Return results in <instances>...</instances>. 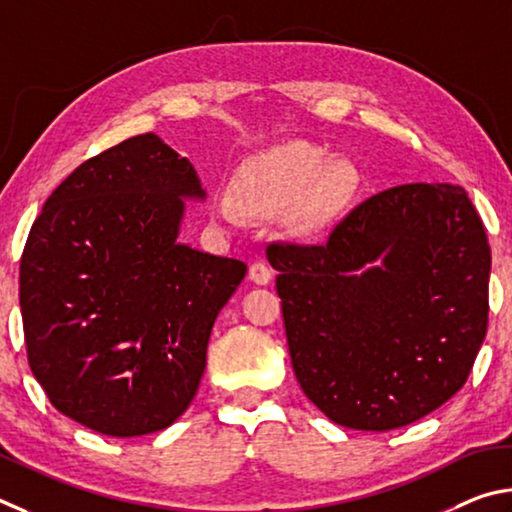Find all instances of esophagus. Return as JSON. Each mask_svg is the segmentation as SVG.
Listing matches in <instances>:
<instances>
[{
    "label": "esophagus",
    "instance_id": "1",
    "mask_svg": "<svg viewBox=\"0 0 512 512\" xmlns=\"http://www.w3.org/2000/svg\"><path fill=\"white\" fill-rule=\"evenodd\" d=\"M249 281L256 285H267L272 281V270L265 263H254L249 267Z\"/></svg>",
    "mask_w": 512,
    "mask_h": 512
}]
</instances>
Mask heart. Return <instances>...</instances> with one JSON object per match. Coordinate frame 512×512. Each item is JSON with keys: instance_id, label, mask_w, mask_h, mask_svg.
<instances>
[{"instance_id": "heart-1", "label": "heart", "mask_w": 512, "mask_h": 512, "mask_svg": "<svg viewBox=\"0 0 512 512\" xmlns=\"http://www.w3.org/2000/svg\"><path fill=\"white\" fill-rule=\"evenodd\" d=\"M360 173L348 159L306 141H292L263 152L233 177L231 195L213 202L215 218L236 224L240 209L256 215L285 213V224L299 238H312L333 222L351 200Z\"/></svg>"}]
</instances>
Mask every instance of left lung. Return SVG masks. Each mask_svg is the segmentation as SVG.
<instances>
[{
    "instance_id": "left-lung-1",
    "label": "left lung",
    "mask_w": 512,
    "mask_h": 512,
    "mask_svg": "<svg viewBox=\"0 0 512 512\" xmlns=\"http://www.w3.org/2000/svg\"><path fill=\"white\" fill-rule=\"evenodd\" d=\"M292 369L333 423L389 432L459 391L488 328L490 245L468 193L369 197L324 245H270Z\"/></svg>"
}]
</instances>
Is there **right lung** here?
Masks as SVG:
<instances>
[{
  "label": "right lung",
  "mask_w": 512,
  "mask_h": 512,
  "mask_svg": "<svg viewBox=\"0 0 512 512\" xmlns=\"http://www.w3.org/2000/svg\"><path fill=\"white\" fill-rule=\"evenodd\" d=\"M191 161L155 132L80 164L20 265L29 364L60 414L105 436L161 432L195 398L218 312L247 265L179 242Z\"/></svg>",
  "instance_id": "right-lung-1"
}]
</instances>
